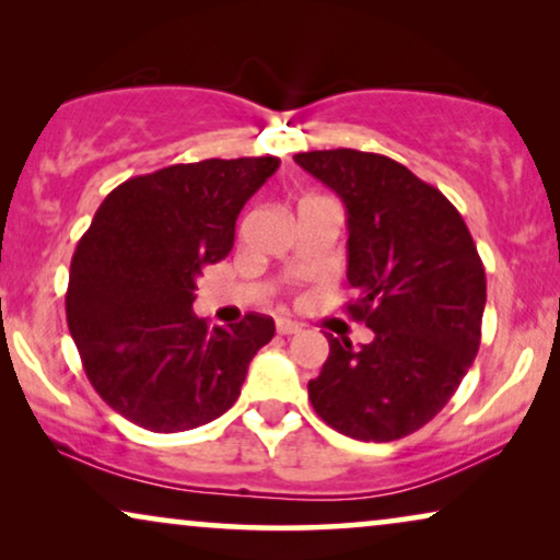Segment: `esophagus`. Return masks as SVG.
<instances>
[{
  "instance_id": "1",
  "label": "esophagus",
  "mask_w": 560,
  "mask_h": 560,
  "mask_svg": "<svg viewBox=\"0 0 560 560\" xmlns=\"http://www.w3.org/2000/svg\"><path fill=\"white\" fill-rule=\"evenodd\" d=\"M275 328H278V334H282V336H293V334H298L301 331V324H298V320H290V318H278V324H275Z\"/></svg>"
}]
</instances>
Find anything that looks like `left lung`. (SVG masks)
Wrapping results in <instances>:
<instances>
[{"label":"left lung","mask_w":560,"mask_h":560,"mask_svg":"<svg viewBox=\"0 0 560 560\" xmlns=\"http://www.w3.org/2000/svg\"><path fill=\"white\" fill-rule=\"evenodd\" d=\"M293 160L343 201L349 313L374 331L362 349L326 336L311 405L349 439L397 441L443 410L477 357L485 265L454 203L395 160L347 148Z\"/></svg>","instance_id":"obj_1"}]
</instances>
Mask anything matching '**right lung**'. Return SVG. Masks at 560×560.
Instances as JSON below:
<instances>
[{
	"label": "right lung",
	"mask_w": 560,
	"mask_h": 560,
	"mask_svg": "<svg viewBox=\"0 0 560 560\" xmlns=\"http://www.w3.org/2000/svg\"><path fill=\"white\" fill-rule=\"evenodd\" d=\"M278 158L201 160L137 175L98 206L71 259L68 328L86 377L129 423L178 433L236 402L275 320L209 326L196 280L234 247L236 217Z\"/></svg>",
	"instance_id": "add662e5"
}]
</instances>
